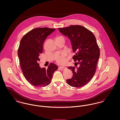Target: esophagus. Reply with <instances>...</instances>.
<instances>
[{
	"label": "esophagus",
	"instance_id": "esophagus-1",
	"mask_svg": "<svg viewBox=\"0 0 120 120\" xmlns=\"http://www.w3.org/2000/svg\"><path fill=\"white\" fill-rule=\"evenodd\" d=\"M59 68L60 69H61V70H65V69H66V68L63 67H59Z\"/></svg>",
	"mask_w": 120,
	"mask_h": 120
}]
</instances>
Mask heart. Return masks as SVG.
<instances>
[{
    "label": "heart",
    "mask_w": 120,
    "mask_h": 120,
    "mask_svg": "<svg viewBox=\"0 0 120 120\" xmlns=\"http://www.w3.org/2000/svg\"><path fill=\"white\" fill-rule=\"evenodd\" d=\"M63 37L62 36H58L57 38ZM56 62L57 64L61 65H63L66 63V54L62 53L61 54L58 55L56 58Z\"/></svg>",
    "instance_id": "1"
}]
</instances>
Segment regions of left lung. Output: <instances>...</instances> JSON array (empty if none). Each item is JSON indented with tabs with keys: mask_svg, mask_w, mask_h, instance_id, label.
<instances>
[{
	"mask_svg": "<svg viewBox=\"0 0 120 120\" xmlns=\"http://www.w3.org/2000/svg\"><path fill=\"white\" fill-rule=\"evenodd\" d=\"M68 36L75 54L72 59L79 67H69L72 77L67 80L69 86L79 88L87 85L94 76L100 56V50L95 35L85 27L77 25L58 29Z\"/></svg>",
	"mask_w": 120,
	"mask_h": 120,
	"instance_id": "obj_1",
	"label": "left lung"
}]
</instances>
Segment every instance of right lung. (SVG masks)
I'll return each instance as SVG.
<instances>
[{
    "instance_id": "1",
    "label": "right lung",
    "mask_w": 120,
    "mask_h": 120,
    "mask_svg": "<svg viewBox=\"0 0 120 120\" xmlns=\"http://www.w3.org/2000/svg\"><path fill=\"white\" fill-rule=\"evenodd\" d=\"M55 30L48 28L34 29L25 34L20 42L18 56L23 76L31 85L37 87L49 85L54 72L58 69V66L52 63L47 69L41 68L38 63L44 41Z\"/></svg>"
}]
</instances>
